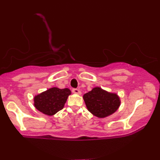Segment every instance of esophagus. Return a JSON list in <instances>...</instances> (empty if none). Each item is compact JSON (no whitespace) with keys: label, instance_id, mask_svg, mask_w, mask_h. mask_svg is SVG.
<instances>
[{"label":"esophagus","instance_id":"obj_1","mask_svg":"<svg viewBox=\"0 0 160 160\" xmlns=\"http://www.w3.org/2000/svg\"><path fill=\"white\" fill-rule=\"evenodd\" d=\"M72 91H73V92L74 94H77V95H81V94H82V92L78 89H73V90Z\"/></svg>","mask_w":160,"mask_h":160}]
</instances>
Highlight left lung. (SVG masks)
I'll list each match as a JSON object with an SVG mask.
<instances>
[{"instance_id":"left-lung-1","label":"left lung","mask_w":160,"mask_h":160,"mask_svg":"<svg viewBox=\"0 0 160 160\" xmlns=\"http://www.w3.org/2000/svg\"><path fill=\"white\" fill-rule=\"evenodd\" d=\"M88 111L98 118L108 117L118 110L121 100L117 93L96 87L83 95Z\"/></svg>"}]
</instances>
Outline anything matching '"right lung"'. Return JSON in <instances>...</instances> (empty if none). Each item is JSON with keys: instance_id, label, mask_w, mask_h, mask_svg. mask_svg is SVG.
<instances>
[{"instance_id": "right-lung-1", "label": "right lung", "mask_w": 160, "mask_h": 160, "mask_svg": "<svg viewBox=\"0 0 160 160\" xmlns=\"http://www.w3.org/2000/svg\"><path fill=\"white\" fill-rule=\"evenodd\" d=\"M71 94L68 88L54 87L35 95L33 105L37 110L48 116H53L64 108L68 98Z\"/></svg>"}]
</instances>
